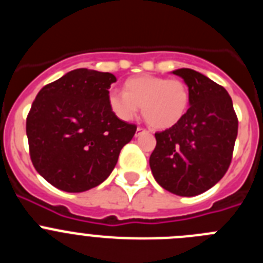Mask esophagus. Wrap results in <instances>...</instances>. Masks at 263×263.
Here are the masks:
<instances>
[{
  "label": "esophagus",
  "instance_id": "obj_1",
  "mask_svg": "<svg viewBox=\"0 0 263 263\" xmlns=\"http://www.w3.org/2000/svg\"><path fill=\"white\" fill-rule=\"evenodd\" d=\"M143 132H145V129H143V127H141V126L137 127V136H139V133H143Z\"/></svg>",
  "mask_w": 263,
  "mask_h": 263
}]
</instances>
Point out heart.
<instances>
[{
    "mask_svg": "<svg viewBox=\"0 0 263 263\" xmlns=\"http://www.w3.org/2000/svg\"><path fill=\"white\" fill-rule=\"evenodd\" d=\"M110 110L122 121H132L141 106L142 115L154 129H168L182 120L190 104L187 85L178 79L143 75L127 79L124 93L109 92Z\"/></svg>",
    "mask_w": 263,
    "mask_h": 263,
    "instance_id": "obj_1",
    "label": "heart"
}]
</instances>
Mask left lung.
Here are the masks:
<instances>
[{
  "label": "left lung",
  "mask_w": 263,
  "mask_h": 263,
  "mask_svg": "<svg viewBox=\"0 0 263 263\" xmlns=\"http://www.w3.org/2000/svg\"><path fill=\"white\" fill-rule=\"evenodd\" d=\"M173 73L185 81L191 106L178 124L155 133L150 168L171 194L196 196L220 182L231 166L238 120L224 87L194 69Z\"/></svg>",
  "instance_id": "left-lung-1"
}]
</instances>
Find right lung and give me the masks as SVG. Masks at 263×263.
Here are the masks:
<instances>
[{
	"label": "right lung",
	"mask_w": 263,
	"mask_h": 263,
	"mask_svg": "<svg viewBox=\"0 0 263 263\" xmlns=\"http://www.w3.org/2000/svg\"><path fill=\"white\" fill-rule=\"evenodd\" d=\"M116 76L79 68L39 90L26 118L35 170L53 187L84 192L110 175L121 148L137 126L121 121L108 104Z\"/></svg>",
	"instance_id": "obj_1"
}]
</instances>
